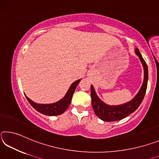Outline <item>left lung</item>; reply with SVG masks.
I'll list each match as a JSON object with an SVG mask.
<instances>
[{
    "instance_id": "left-lung-1",
    "label": "left lung",
    "mask_w": 159,
    "mask_h": 159,
    "mask_svg": "<svg viewBox=\"0 0 159 159\" xmlns=\"http://www.w3.org/2000/svg\"><path fill=\"white\" fill-rule=\"evenodd\" d=\"M134 51L135 54L139 57L144 68V82L138 93L131 101L120 105H108L98 98L93 85H91V97L93 109L96 115L103 121H117L126 118L138 108L144 99L148 82V67L139 49L135 48Z\"/></svg>"
}]
</instances>
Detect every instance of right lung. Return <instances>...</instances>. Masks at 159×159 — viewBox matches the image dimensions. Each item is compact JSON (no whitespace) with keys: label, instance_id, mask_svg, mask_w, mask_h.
Returning a JSON list of instances; mask_svg holds the SVG:
<instances>
[{"label":"right lung","instance_id":"add662e5","mask_svg":"<svg viewBox=\"0 0 159 159\" xmlns=\"http://www.w3.org/2000/svg\"><path fill=\"white\" fill-rule=\"evenodd\" d=\"M80 80H78L77 81L74 82L70 85V88L66 92L65 97L57 102L53 103H48V104H41L34 102L30 98H29L27 96L25 95L27 101L32 105V107L37 111L39 113L43 114V115L48 116H59L61 114L63 113L66 109L68 108L69 105L71 102L72 95L76 89L77 86L79 84Z\"/></svg>","mask_w":159,"mask_h":159}]
</instances>
